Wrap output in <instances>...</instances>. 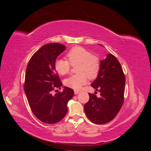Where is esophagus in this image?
<instances>
[{"label":"esophagus","instance_id":"1","mask_svg":"<svg viewBox=\"0 0 151 151\" xmlns=\"http://www.w3.org/2000/svg\"><path fill=\"white\" fill-rule=\"evenodd\" d=\"M79 93H80L79 91H77V90H75L74 91V94H78Z\"/></svg>","mask_w":151,"mask_h":151}]
</instances>
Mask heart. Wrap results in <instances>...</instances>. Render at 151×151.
I'll use <instances>...</instances> for the list:
<instances>
[{
	"mask_svg": "<svg viewBox=\"0 0 151 151\" xmlns=\"http://www.w3.org/2000/svg\"><path fill=\"white\" fill-rule=\"evenodd\" d=\"M68 62L63 59H57L55 62V69L60 75L64 76L69 72L71 65L76 67L77 74L72 75L64 80V84L72 89H79L90 79L98 77L101 62L98 57L93 55L87 49L77 46L72 48L67 53Z\"/></svg>",
	"mask_w": 151,
	"mask_h": 151,
	"instance_id": "obj_1",
	"label": "heart"
}]
</instances>
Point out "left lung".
Returning <instances> with one entry per match:
<instances>
[{"label":"left lung","instance_id":"obj_1","mask_svg":"<svg viewBox=\"0 0 151 151\" xmlns=\"http://www.w3.org/2000/svg\"><path fill=\"white\" fill-rule=\"evenodd\" d=\"M125 77L117 58L111 53L101 60L99 74L91 84L101 97L89 93L84 105L86 116L94 123L104 124L111 121L121 109L124 100ZM96 93V92H95Z\"/></svg>","mask_w":151,"mask_h":151}]
</instances>
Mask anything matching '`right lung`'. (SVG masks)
<instances>
[{"mask_svg":"<svg viewBox=\"0 0 151 151\" xmlns=\"http://www.w3.org/2000/svg\"><path fill=\"white\" fill-rule=\"evenodd\" d=\"M65 50V46L60 43L45 45L31 57L26 68L24 89L30 108L36 118L48 124L64 118L67 104L74 94V90L67 87L62 92L52 93L62 86L54 64Z\"/></svg>","mask_w":151,"mask_h":151,"instance_id":"right-lung-1","label":"right lung"}]
</instances>
